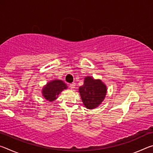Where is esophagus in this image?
<instances>
[{
	"instance_id": "obj_1",
	"label": "esophagus",
	"mask_w": 153,
	"mask_h": 153,
	"mask_svg": "<svg viewBox=\"0 0 153 153\" xmlns=\"http://www.w3.org/2000/svg\"><path fill=\"white\" fill-rule=\"evenodd\" d=\"M69 87H70L71 89H74L75 88H76V84L75 83H73V84H71L70 85H69Z\"/></svg>"
}]
</instances>
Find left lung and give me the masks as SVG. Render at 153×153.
I'll use <instances>...</instances> for the list:
<instances>
[{"label": "left lung", "mask_w": 153, "mask_h": 153, "mask_svg": "<svg viewBox=\"0 0 153 153\" xmlns=\"http://www.w3.org/2000/svg\"><path fill=\"white\" fill-rule=\"evenodd\" d=\"M107 90V86L101 80L88 76L84 78L83 86L79 87V92L85 107L88 109H93L101 104Z\"/></svg>", "instance_id": "obj_1"}]
</instances>
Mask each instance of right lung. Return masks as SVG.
I'll use <instances>...</instances> for the list:
<instances>
[{
  "label": "right lung",
  "mask_w": 153,
  "mask_h": 153,
  "mask_svg": "<svg viewBox=\"0 0 153 153\" xmlns=\"http://www.w3.org/2000/svg\"><path fill=\"white\" fill-rule=\"evenodd\" d=\"M67 88V86L65 83L60 79H55L48 82V84L43 87L42 93L46 100L53 102L57 98L59 94L63 90Z\"/></svg>",
  "instance_id": "1"
}]
</instances>
